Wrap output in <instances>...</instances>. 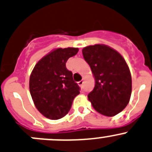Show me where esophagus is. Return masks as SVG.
Listing matches in <instances>:
<instances>
[{"label":"esophagus","instance_id":"1","mask_svg":"<svg viewBox=\"0 0 152 152\" xmlns=\"http://www.w3.org/2000/svg\"><path fill=\"white\" fill-rule=\"evenodd\" d=\"M83 83H84V82H83V81H82V80L79 81V82H78V84H79V86H82V85H83Z\"/></svg>","mask_w":152,"mask_h":152}]
</instances>
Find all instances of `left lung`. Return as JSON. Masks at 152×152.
Returning <instances> with one entry per match:
<instances>
[{
  "label": "left lung",
  "mask_w": 152,
  "mask_h": 152,
  "mask_svg": "<svg viewBox=\"0 0 152 152\" xmlns=\"http://www.w3.org/2000/svg\"><path fill=\"white\" fill-rule=\"evenodd\" d=\"M95 79V87L88 95L94 108L107 117H113L127 106L132 94V76L123 57L104 45L82 49Z\"/></svg>",
  "instance_id": "obj_1"
}]
</instances>
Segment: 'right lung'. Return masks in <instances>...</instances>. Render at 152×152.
<instances>
[{
    "instance_id": "obj_1",
    "label": "right lung",
    "mask_w": 152,
    "mask_h": 152,
    "mask_svg": "<svg viewBox=\"0 0 152 152\" xmlns=\"http://www.w3.org/2000/svg\"><path fill=\"white\" fill-rule=\"evenodd\" d=\"M78 48H57L39 60L29 77V91L35 107L45 117L58 120L67 114L80 88L66 67Z\"/></svg>"
}]
</instances>
